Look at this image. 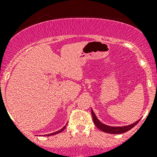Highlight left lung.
I'll use <instances>...</instances> for the list:
<instances>
[{"label": "left lung", "mask_w": 157, "mask_h": 157, "mask_svg": "<svg viewBox=\"0 0 157 157\" xmlns=\"http://www.w3.org/2000/svg\"><path fill=\"white\" fill-rule=\"evenodd\" d=\"M91 113H92V117H93V122L94 124H96V126L99 128V130H101L103 132H106V133H109V134H122V133L127 132V131L131 130V128H133L137 123L139 122L140 120L136 121L135 123H133V124H130V125L128 126H124V127H112V126H108L105 125V124H102L100 121H99L97 118H96V115L93 112V109L91 110Z\"/></svg>", "instance_id": "left-lung-1"}]
</instances>
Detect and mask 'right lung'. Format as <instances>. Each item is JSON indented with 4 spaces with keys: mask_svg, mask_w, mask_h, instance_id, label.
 Masks as SVG:
<instances>
[{
    "mask_svg": "<svg viewBox=\"0 0 157 157\" xmlns=\"http://www.w3.org/2000/svg\"><path fill=\"white\" fill-rule=\"evenodd\" d=\"M65 128H66V126H64V127L63 128H61V129L60 130V131H56V132L52 133V134H46V136H52V135H55V134H58V133H61V131H64V130L65 129Z\"/></svg>",
    "mask_w": 157,
    "mask_h": 157,
    "instance_id": "right-lung-1",
    "label": "right lung"
}]
</instances>
